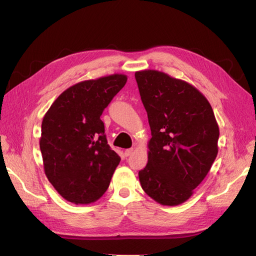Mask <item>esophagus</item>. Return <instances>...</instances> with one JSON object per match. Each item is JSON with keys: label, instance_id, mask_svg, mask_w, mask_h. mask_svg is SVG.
I'll use <instances>...</instances> for the list:
<instances>
[{"label": "esophagus", "instance_id": "esophagus-1", "mask_svg": "<svg viewBox=\"0 0 256 256\" xmlns=\"http://www.w3.org/2000/svg\"><path fill=\"white\" fill-rule=\"evenodd\" d=\"M134 152V148H128V150H125V156H127V157L130 156V154H132Z\"/></svg>", "mask_w": 256, "mask_h": 256}]
</instances>
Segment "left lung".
Instances as JSON below:
<instances>
[{
    "instance_id": "obj_1",
    "label": "left lung",
    "mask_w": 256,
    "mask_h": 256,
    "mask_svg": "<svg viewBox=\"0 0 256 256\" xmlns=\"http://www.w3.org/2000/svg\"><path fill=\"white\" fill-rule=\"evenodd\" d=\"M148 118V162L138 172L145 193L157 203L186 202L218 154L219 126L198 88L158 70L134 74Z\"/></svg>"
}]
</instances>
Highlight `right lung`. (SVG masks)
<instances>
[{
  "mask_svg": "<svg viewBox=\"0 0 256 256\" xmlns=\"http://www.w3.org/2000/svg\"><path fill=\"white\" fill-rule=\"evenodd\" d=\"M126 82L127 76L114 74L76 83L44 116V174L68 202L94 203L109 188L120 157L108 144L100 116Z\"/></svg>",
  "mask_w": 256,
  "mask_h": 256,
  "instance_id": "right-lung-1",
  "label": "right lung"
}]
</instances>
